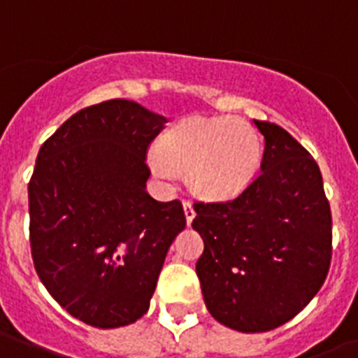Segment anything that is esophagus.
I'll return each instance as SVG.
<instances>
[{"label": "esophagus", "instance_id": "1", "mask_svg": "<svg viewBox=\"0 0 358 358\" xmlns=\"http://www.w3.org/2000/svg\"><path fill=\"white\" fill-rule=\"evenodd\" d=\"M184 212H185V221H187V224H191V221L195 219V208H193V204H191L189 201L184 202Z\"/></svg>", "mask_w": 358, "mask_h": 358}]
</instances>
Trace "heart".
<instances>
[{"instance_id":"1","label":"heart","mask_w":358,"mask_h":358,"mask_svg":"<svg viewBox=\"0 0 358 358\" xmlns=\"http://www.w3.org/2000/svg\"><path fill=\"white\" fill-rule=\"evenodd\" d=\"M152 167L187 173L196 195L232 199L255 180L262 159L260 137L249 122L234 117H187L162 135Z\"/></svg>"}]
</instances>
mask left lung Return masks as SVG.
<instances>
[{"label":"left lung","mask_w":358,"mask_h":358,"mask_svg":"<svg viewBox=\"0 0 358 358\" xmlns=\"http://www.w3.org/2000/svg\"><path fill=\"white\" fill-rule=\"evenodd\" d=\"M264 141L260 173L224 202H195L204 241L196 262L202 297L219 323L266 333L297 316L331 266L333 219L314 157L284 128L255 120Z\"/></svg>","instance_id":"8db88e82"}]
</instances>
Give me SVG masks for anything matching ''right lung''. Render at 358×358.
I'll list each match as a JSON object with an SVG mask.
<instances>
[{"label": "right lung", "instance_id": "right-lung-1", "mask_svg": "<svg viewBox=\"0 0 358 358\" xmlns=\"http://www.w3.org/2000/svg\"><path fill=\"white\" fill-rule=\"evenodd\" d=\"M165 122L137 102L108 100L72 115L36 156L27 187L36 275L92 327H124L148 310L185 229L182 202L146 191V148Z\"/></svg>", "mask_w": 358, "mask_h": 358}]
</instances>
